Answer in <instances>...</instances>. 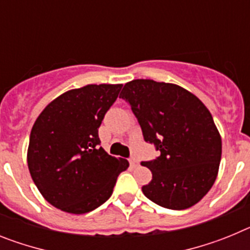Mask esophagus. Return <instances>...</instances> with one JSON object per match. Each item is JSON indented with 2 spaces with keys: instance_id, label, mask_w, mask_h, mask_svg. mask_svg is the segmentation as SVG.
Returning <instances> with one entry per match:
<instances>
[{
  "instance_id": "obj_1",
  "label": "esophagus",
  "mask_w": 250,
  "mask_h": 250,
  "mask_svg": "<svg viewBox=\"0 0 250 250\" xmlns=\"http://www.w3.org/2000/svg\"><path fill=\"white\" fill-rule=\"evenodd\" d=\"M129 163H130V167H138V160H136V158H134V156L129 159Z\"/></svg>"
}]
</instances>
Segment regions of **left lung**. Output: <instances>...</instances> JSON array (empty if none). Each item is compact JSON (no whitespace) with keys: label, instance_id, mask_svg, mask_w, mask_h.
I'll return each mask as SVG.
<instances>
[{"label":"left lung","instance_id":"8db88e82","mask_svg":"<svg viewBox=\"0 0 250 250\" xmlns=\"http://www.w3.org/2000/svg\"><path fill=\"white\" fill-rule=\"evenodd\" d=\"M120 98L130 104L144 140L159 156L143 161L152 179L141 188L147 199L167 209L183 210L204 198L215 182L222 138L207 106L174 83L132 80Z\"/></svg>","mask_w":250,"mask_h":250}]
</instances>
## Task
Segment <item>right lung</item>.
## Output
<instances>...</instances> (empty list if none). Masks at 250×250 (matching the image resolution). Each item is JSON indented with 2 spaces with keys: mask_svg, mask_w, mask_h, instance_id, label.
Returning <instances> with one entry per match:
<instances>
[{
  "mask_svg": "<svg viewBox=\"0 0 250 250\" xmlns=\"http://www.w3.org/2000/svg\"><path fill=\"white\" fill-rule=\"evenodd\" d=\"M123 85H86L60 95L35 121L27 164L42 196L71 214L94 210L111 196L125 159L100 146L99 127Z\"/></svg>",
  "mask_w": 250,
  "mask_h": 250,
  "instance_id": "1",
  "label": "right lung"
}]
</instances>
